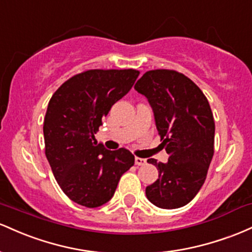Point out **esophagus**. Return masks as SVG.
I'll use <instances>...</instances> for the list:
<instances>
[{
  "label": "esophagus",
  "mask_w": 252,
  "mask_h": 252,
  "mask_svg": "<svg viewBox=\"0 0 252 252\" xmlns=\"http://www.w3.org/2000/svg\"><path fill=\"white\" fill-rule=\"evenodd\" d=\"M134 162H135V165H145L146 159H144V158H140V157H135Z\"/></svg>",
  "instance_id": "34e87169"
}]
</instances>
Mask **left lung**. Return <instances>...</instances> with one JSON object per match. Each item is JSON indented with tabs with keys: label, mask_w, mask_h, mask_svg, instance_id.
Listing matches in <instances>:
<instances>
[{
	"label": "left lung",
	"mask_w": 252,
	"mask_h": 252,
	"mask_svg": "<svg viewBox=\"0 0 252 252\" xmlns=\"http://www.w3.org/2000/svg\"><path fill=\"white\" fill-rule=\"evenodd\" d=\"M134 89L154 109L160 145L168 163L150 158L158 180L146 187V196L164 210L182 207L199 193L214 154L213 113L207 97L190 78L175 70L146 71Z\"/></svg>",
	"instance_id": "1"
}]
</instances>
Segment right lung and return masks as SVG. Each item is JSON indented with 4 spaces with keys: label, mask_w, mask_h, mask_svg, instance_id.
<instances>
[{
    "label": "right lung",
    "mask_w": 252,
    "mask_h": 252,
    "mask_svg": "<svg viewBox=\"0 0 252 252\" xmlns=\"http://www.w3.org/2000/svg\"><path fill=\"white\" fill-rule=\"evenodd\" d=\"M138 76L134 69L87 70L65 81L51 97L44 119L45 155L59 187L78 205L95 208L109 201L134 164L128 150L104 149L95 134Z\"/></svg>",
    "instance_id": "1"
}]
</instances>
